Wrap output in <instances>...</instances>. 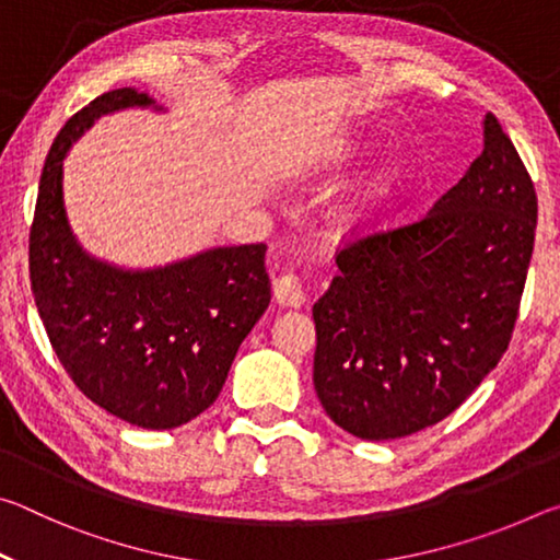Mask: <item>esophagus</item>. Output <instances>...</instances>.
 Instances as JSON below:
<instances>
[{"mask_svg": "<svg viewBox=\"0 0 560 560\" xmlns=\"http://www.w3.org/2000/svg\"><path fill=\"white\" fill-rule=\"evenodd\" d=\"M273 299H277L279 306L301 308L303 303H306V293H303L299 277H293V273H283V277L273 279Z\"/></svg>", "mask_w": 560, "mask_h": 560, "instance_id": "obj_1", "label": "esophagus"}]
</instances>
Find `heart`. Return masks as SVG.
<instances>
[{
	"instance_id": "obj_1",
	"label": "heart",
	"mask_w": 560,
	"mask_h": 560,
	"mask_svg": "<svg viewBox=\"0 0 560 560\" xmlns=\"http://www.w3.org/2000/svg\"><path fill=\"white\" fill-rule=\"evenodd\" d=\"M400 167L393 163L371 170V173L360 179L353 192H350L343 207L348 226H365L375 222L385 207L390 205L397 187H400Z\"/></svg>"
}]
</instances>
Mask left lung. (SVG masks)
<instances>
[{"mask_svg":"<svg viewBox=\"0 0 560 560\" xmlns=\"http://www.w3.org/2000/svg\"><path fill=\"white\" fill-rule=\"evenodd\" d=\"M536 189L485 116V150L438 205L338 252L314 303V387L360 440H397L452 415L509 348L534 252Z\"/></svg>","mask_w":560,"mask_h":560,"instance_id":"1","label":"left lung"}]
</instances>
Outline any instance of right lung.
Wrapping results in <instances>:
<instances>
[{
	"mask_svg": "<svg viewBox=\"0 0 560 560\" xmlns=\"http://www.w3.org/2000/svg\"><path fill=\"white\" fill-rule=\"evenodd\" d=\"M153 96L116 89L61 128L46 155L30 234L36 308L75 387L143 430H173L210 407L242 340L271 301L264 244L214 246L153 269L91 257L63 205V158L93 122Z\"/></svg>",
	"mask_w": 560,
	"mask_h": 560,
	"instance_id": "add662e5",
	"label": "right lung"
}]
</instances>
